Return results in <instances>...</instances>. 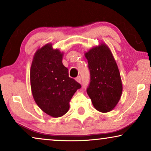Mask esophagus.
Here are the masks:
<instances>
[{"instance_id": "1", "label": "esophagus", "mask_w": 151, "mask_h": 151, "mask_svg": "<svg viewBox=\"0 0 151 151\" xmlns=\"http://www.w3.org/2000/svg\"><path fill=\"white\" fill-rule=\"evenodd\" d=\"M76 80L78 82H79V83H81V77H80V76H78V77L76 78Z\"/></svg>"}]
</instances>
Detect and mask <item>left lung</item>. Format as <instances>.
Instances as JSON below:
<instances>
[{"instance_id": "1", "label": "left lung", "mask_w": 151, "mask_h": 151, "mask_svg": "<svg viewBox=\"0 0 151 151\" xmlns=\"http://www.w3.org/2000/svg\"><path fill=\"white\" fill-rule=\"evenodd\" d=\"M90 71L86 92L97 110L111 111L118 103L122 84L117 65L109 47L104 44L85 53Z\"/></svg>"}]
</instances>
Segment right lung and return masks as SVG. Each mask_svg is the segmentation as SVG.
Returning a JSON list of instances; mask_svg holds the SVG:
<instances>
[{"label":"right lung","instance_id":"right-lung-1","mask_svg":"<svg viewBox=\"0 0 151 151\" xmlns=\"http://www.w3.org/2000/svg\"><path fill=\"white\" fill-rule=\"evenodd\" d=\"M63 53L47 44L35 53L30 70L32 95L37 105L47 115L63 116L80 84L69 76L63 64Z\"/></svg>","mask_w":151,"mask_h":151}]
</instances>
